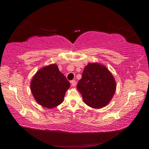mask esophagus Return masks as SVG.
Segmentation results:
<instances>
[{
  "instance_id": "34e87169",
  "label": "esophagus",
  "mask_w": 149,
  "mask_h": 149,
  "mask_svg": "<svg viewBox=\"0 0 149 149\" xmlns=\"http://www.w3.org/2000/svg\"><path fill=\"white\" fill-rule=\"evenodd\" d=\"M70 83H71V84L73 87H75V84H76V81L75 80H72L71 81H70Z\"/></svg>"
}]
</instances>
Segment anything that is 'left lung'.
Listing matches in <instances>:
<instances>
[{
  "label": "left lung",
  "instance_id": "8db88e82",
  "mask_svg": "<svg viewBox=\"0 0 149 149\" xmlns=\"http://www.w3.org/2000/svg\"><path fill=\"white\" fill-rule=\"evenodd\" d=\"M116 87L112 74L97 63H89L85 66L77 85L85 104L94 108L105 107L114 96Z\"/></svg>",
  "mask_w": 149,
  "mask_h": 149
}]
</instances>
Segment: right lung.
<instances>
[{
    "label": "right lung",
    "instance_id": "right-lung-1",
    "mask_svg": "<svg viewBox=\"0 0 149 149\" xmlns=\"http://www.w3.org/2000/svg\"><path fill=\"white\" fill-rule=\"evenodd\" d=\"M70 82L56 64L39 70L33 77L31 91L36 101L47 108L56 107L63 102Z\"/></svg>",
    "mask_w": 149,
    "mask_h": 149
}]
</instances>
